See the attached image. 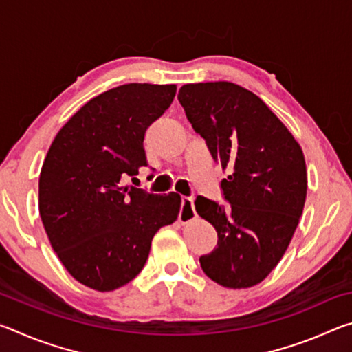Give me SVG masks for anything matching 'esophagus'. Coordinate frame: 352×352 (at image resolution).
Returning a JSON list of instances; mask_svg holds the SVG:
<instances>
[{"label":"esophagus","mask_w":352,"mask_h":352,"mask_svg":"<svg viewBox=\"0 0 352 352\" xmlns=\"http://www.w3.org/2000/svg\"><path fill=\"white\" fill-rule=\"evenodd\" d=\"M195 216V210H194V200L192 197H183L182 199V210L180 214H178V220L182 223H188L190 220H194Z\"/></svg>","instance_id":"obj_1"}]
</instances>
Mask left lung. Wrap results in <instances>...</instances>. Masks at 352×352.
<instances>
[{
	"label": "left lung",
	"instance_id": "obj_1",
	"mask_svg": "<svg viewBox=\"0 0 352 352\" xmlns=\"http://www.w3.org/2000/svg\"><path fill=\"white\" fill-rule=\"evenodd\" d=\"M178 100L214 162L228 205L197 195L195 211L217 231L200 256L206 276L230 289L261 283L287 250L305 208V155L287 127L254 93L231 82L188 83Z\"/></svg>",
	"mask_w": 352,
	"mask_h": 352
}]
</instances>
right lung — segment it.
<instances>
[{
  "mask_svg": "<svg viewBox=\"0 0 352 352\" xmlns=\"http://www.w3.org/2000/svg\"><path fill=\"white\" fill-rule=\"evenodd\" d=\"M175 85L126 83L82 107L47 151L38 180L45 231L69 275L110 292L142 270L152 239L174 223L182 199L122 186L147 166L144 133L169 109Z\"/></svg>",
  "mask_w": 352,
  "mask_h": 352,
  "instance_id": "right-lung-1",
  "label": "right lung"
}]
</instances>
